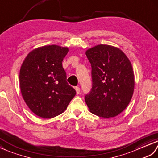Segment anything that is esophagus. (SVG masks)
I'll use <instances>...</instances> for the list:
<instances>
[{"label": "esophagus", "instance_id": "obj_1", "mask_svg": "<svg viewBox=\"0 0 158 158\" xmlns=\"http://www.w3.org/2000/svg\"><path fill=\"white\" fill-rule=\"evenodd\" d=\"M75 89H76V93L77 94H79L80 93V89L78 86H76L75 87Z\"/></svg>", "mask_w": 158, "mask_h": 158}]
</instances>
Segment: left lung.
Masks as SVG:
<instances>
[{
	"label": "left lung",
	"instance_id": "8db88e82",
	"mask_svg": "<svg viewBox=\"0 0 158 158\" xmlns=\"http://www.w3.org/2000/svg\"><path fill=\"white\" fill-rule=\"evenodd\" d=\"M91 64L92 89L85 101L93 114L102 118L115 117L131 101L135 77L131 61L119 48L99 44L86 51Z\"/></svg>",
	"mask_w": 158,
	"mask_h": 158
}]
</instances>
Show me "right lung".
Listing matches in <instances>:
<instances>
[{
	"label": "right lung",
	"mask_w": 158,
	"mask_h": 158,
	"mask_svg": "<svg viewBox=\"0 0 158 158\" xmlns=\"http://www.w3.org/2000/svg\"><path fill=\"white\" fill-rule=\"evenodd\" d=\"M68 52V48L57 45L37 48L27 55L21 67L22 97L30 110L40 118L62 114L76 95L62 66Z\"/></svg>",
	"instance_id": "1"
}]
</instances>
